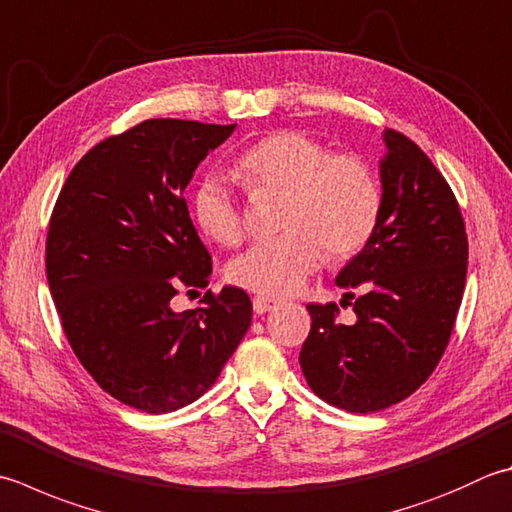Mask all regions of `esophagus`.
<instances>
[{
  "label": "esophagus",
  "instance_id": "34e87169",
  "mask_svg": "<svg viewBox=\"0 0 512 512\" xmlns=\"http://www.w3.org/2000/svg\"><path fill=\"white\" fill-rule=\"evenodd\" d=\"M277 306V299H273V297H264V295H257L255 299H253V310L257 315H266V313H270V310H273Z\"/></svg>",
  "mask_w": 512,
  "mask_h": 512
}]
</instances>
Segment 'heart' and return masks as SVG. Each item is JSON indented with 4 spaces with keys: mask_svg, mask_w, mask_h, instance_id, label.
Here are the masks:
<instances>
[{
    "mask_svg": "<svg viewBox=\"0 0 512 512\" xmlns=\"http://www.w3.org/2000/svg\"><path fill=\"white\" fill-rule=\"evenodd\" d=\"M235 173L259 190L284 193L277 228L282 235L255 242L228 264V279L264 297L302 288L328 257L355 255L373 237L382 213V186L366 159L328 148L299 130H279L259 139L237 159ZM195 217L222 246L244 237V222L224 179L208 177L195 195Z\"/></svg>",
    "mask_w": 512,
    "mask_h": 512,
    "instance_id": "heart-1",
    "label": "heart"
}]
</instances>
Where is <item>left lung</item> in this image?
I'll list each match as a JSON object with an SVG mask.
<instances>
[{
	"label": "left lung",
	"mask_w": 512,
	"mask_h": 512,
	"mask_svg": "<svg viewBox=\"0 0 512 512\" xmlns=\"http://www.w3.org/2000/svg\"><path fill=\"white\" fill-rule=\"evenodd\" d=\"M382 139L377 228L335 279L362 288L350 304L357 319L337 324L335 304H308L313 324L299 353L313 393L348 413L388 408L426 382L466 284L468 242L453 190L406 135L384 130Z\"/></svg>",
	"instance_id": "obj_1"
}]
</instances>
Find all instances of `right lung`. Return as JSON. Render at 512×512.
I'll return each instance as SVG.
<instances>
[{"label":"right lung","instance_id":"right-lung-1","mask_svg":"<svg viewBox=\"0 0 512 512\" xmlns=\"http://www.w3.org/2000/svg\"><path fill=\"white\" fill-rule=\"evenodd\" d=\"M237 124L148 119L90 148L50 217L46 275L68 344L108 395L150 415L215 384L253 304L242 288L170 308L179 286H206L213 262L182 193Z\"/></svg>","mask_w":512,"mask_h":512}]
</instances>
